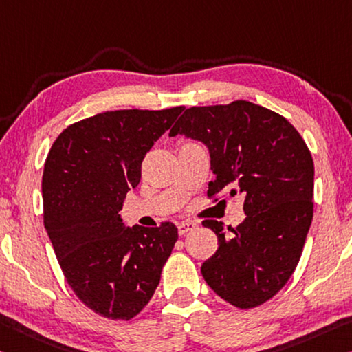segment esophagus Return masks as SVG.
<instances>
[{"label": "esophagus", "instance_id": "1", "mask_svg": "<svg viewBox=\"0 0 352 352\" xmlns=\"http://www.w3.org/2000/svg\"><path fill=\"white\" fill-rule=\"evenodd\" d=\"M196 227H197L196 222L185 221V222H182V224H178V233H180V235L183 236V235H186L188 232L194 230V228H196Z\"/></svg>", "mask_w": 352, "mask_h": 352}]
</instances>
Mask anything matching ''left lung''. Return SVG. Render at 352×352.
<instances>
[{
    "mask_svg": "<svg viewBox=\"0 0 352 352\" xmlns=\"http://www.w3.org/2000/svg\"><path fill=\"white\" fill-rule=\"evenodd\" d=\"M177 135L208 147L216 175L208 197L244 199L246 219L232 235L222 222H202L219 244L200 270L205 282L239 309L261 305L280 292L302 254L314 217L310 150L285 117L246 100L188 108L169 133Z\"/></svg>",
    "mask_w": 352,
    "mask_h": 352,
    "instance_id": "8db88e82",
    "label": "left lung"
}]
</instances>
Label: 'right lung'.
Segmentation results:
<instances>
[{
    "instance_id": "add662e5",
    "label": "right lung",
    "mask_w": 352,
    "mask_h": 352,
    "mask_svg": "<svg viewBox=\"0 0 352 352\" xmlns=\"http://www.w3.org/2000/svg\"><path fill=\"white\" fill-rule=\"evenodd\" d=\"M183 106L108 111L67 126L47 156L43 224L78 299L109 320H131L152 299L178 239L172 222L125 227L119 211L141 166Z\"/></svg>"
}]
</instances>
